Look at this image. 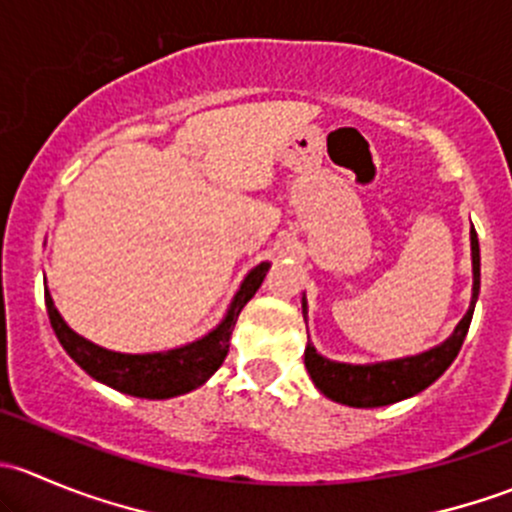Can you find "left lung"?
<instances>
[{
  "label": "left lung",
  "mask_w": 512,
  "mask_h": 512,
  "mask_svg": "<svg viewBox=\"0 0 512 512\" xmlns=\"http://www.w3.org/2000/svg\"><path fill=\"white\" fill-rule=\"evenodd\" d=\"M471 252H473V299L466 317L458 322L456 332L441 344V347L423 352L406 359L384 361V364H337L317 354L312 344L304 349V366L312 376L314 386L322 391L327 399L337 404L354 406V409H376V406H389L401 399L418 394L426 386H431L443 371L451 366L463 347L468 327H471L473 309H476L478 289H480V250L478 235L471 230ZM302 314L307 319V302H302Z\"/></svg>",
  "instance_id": "obj_1"
}]
</instances>
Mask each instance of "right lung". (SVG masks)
Instances as JSON below:
<instances>
[{"mask_svg":"<svg viewBox=\"0 0 512 512\" xmlns=\"http://www.w3.org/2000/svg\"><path fill=\"white\" fill-rule=\"evenodd\" d=\"M267 270H270V265L262 262L245 277L235 299H232L230 312L218 329H213L208 337L198 339L188 347L170 349V352L118 354L96 347L89 339L79 337L74 329L66 327V322L51 302L49 292L44 294L46 312H49V322L61 347L86 374L94 376L101 384L111 386V389L123 391V394L141 396V399H170V396L198 389L220 369L227 352H230V337L237 317H240L242 307L252 299V294L260 289Z\"/></svg>","mask_w":512,"mask_h":512,"instance_id":"right-lung-1","label":"right lung"}]
</instances>
